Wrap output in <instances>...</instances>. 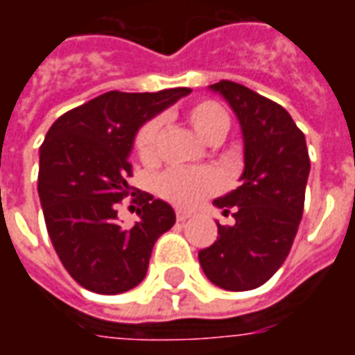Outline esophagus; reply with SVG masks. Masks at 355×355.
<instances>
[{"label":"esophagus","instance_id":"esophagus-1","mask_svg":"<svg viewBox=\"0 0 355 355\" xmlns=\"http://www.w3.org/2000/svg\"><path fill=\"white\" fill-rule=\"evenodd\" d=\"M190 213H186V211H177V220L178 223H184V220H188L190 218Z\"/></svg>","mask_w":355,"mask_h":355}]
</instances>
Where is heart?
<instances>
[{"mask_svg":"<svg viewBox=\"0 0 355 355\" xmlns=\"http://www.w3.org/2000/svg\"><path fill=\"white\" fill-rule=\"evenodd\" d=\"M186 116L192 127L209 142H218L226 137L230 129V116L228 112L211 98L193 102L188 108ZM163 119L162 116H152L140 125L139 131L132 139V148L137 157L144 165H152L157 159V146L162 137ZM159 193L165 200L175 203L182 209H192L200 205L211 193H216L223 188V177L216 169L203 167V169H169L163 173L157 182Z\"/></svg>","mask_w":355,"mask_h":355,"instance_id":"1","label":"heart"}]
</instances>
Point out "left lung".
Segmentation results:
<instances>
[{
    "instance_id": "8db88e82",
    "label": "left lung",
    "mask_w": 355,
    "mask_h": 355,
    "mask_svg": "<svg viewBox=\"0 0 355 355\" xmlns=\"http://www.w3.org/2000/svg\"><path fill=\"white\" fill-rule=\"evenodd\" d=\"M236 112L245 140L243 182L215 200L234 226L218 224V238L200 251L211 282L226 291L261 287L289 254L304 211L310 155L304 132L277 102L236 81L211 85Z\"/></svg>"
}]
</instances>
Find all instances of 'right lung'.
Here are the masks:
<instances>
[{"mask_svg":"<svg viewBox=\"0 0 355 355\" xmlns=\"http://www.w3.org/2000/svg\"><path fill=\"white\" fill-rule=\"evenodd\" d=\"M188 87L157 93L108 91L68 110L40 148L37 192L58 259L81 287L119 295L146 275L154 243L175 224V211L127 184L135 132ZM132 196L139 223L123 227L116 205Z\"/></svg>","mask_w":355,"mask_h":355,"instance_id":"add662e5","label":"right lung"}]
</instances>
